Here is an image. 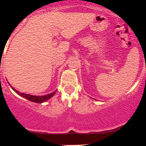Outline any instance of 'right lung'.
<instances>
[{"instance_id": "1", "label": "right lung", "mask_w": 146, "mask_h": 146, "mask_svg": "<svg viewBox=\"0 0 146 146\" xmlns=\"http://www.w3.org/2000/svg\"><path fill=\"white\" fill-rule=\"evenodd\" d=\"M12 89L15 92L17 93V94L20 95L23 97L25 98L28 100H30L31 102H36V103H42L44 102V101H47V99H49L50 98L52 97L53 96L54 94H55L56 91H54V92L51 93L50 94H47V95H44V96H32V95H29V94H23V93H20L18 91H17L16 89H15L13 87Z\"/></svg>"}]
</instances>
